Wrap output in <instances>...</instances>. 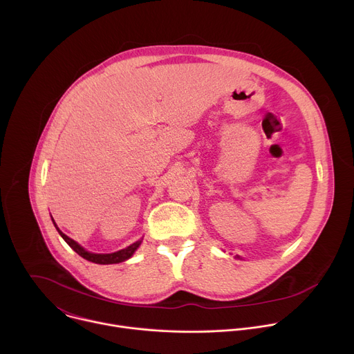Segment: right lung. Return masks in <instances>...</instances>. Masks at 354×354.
<instances>
[{
  "label": "right lung",
  "mask_w": 354,
  "mask_h": 354,
  "mask_svg": "<svg viewBox=\"0 0 354 354\" xmlns=\"http://www.w3.org/2000/svg\"><path fill=\"white\" fill-rule=\"evenodd\" d=\"M53 223H55V220H53ZM55 227L57 228V225H56V223H55ZM57 231H59V234L63 236V239L77 252V254L80 255V257H82L84 259H86V261H89V262H93V263H99V265H111V263H120V262H123V261H126V259H129L133 254H134V250L140 246V243H141V241H137V242H134V243H131L130 246H127V248H124V249H122V250H118V252H113V254H91V252H88V250H85L81 245H78L74 239H71V238H68L66 234H63L59 228H57Z\"/></svg>",
  "instance_id": "1"
}]
</instances>
